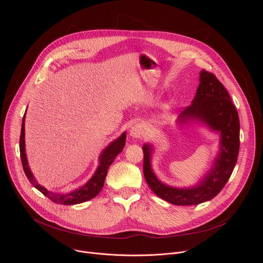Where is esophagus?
<instances>
[{
    "instance_id": "1",
    "label": "esophagus",
    "mask_w": 263,
    "mask_h": 263,
    "mask_svg": "<svg viewBox=\"0 0 263 263\" xmlns=\"http://www.w3.org/2000/svg\"><path fill=\"white\" fill-rule=\"evenodd\" d=\"M142 127L139 124H136L131 127L130 129V136L133 138H139L142 135Z\"/></svg>"
}]
</instances>
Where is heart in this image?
Listing matches in <instances>:
<instances>
[{
	"label": "heart",
	"mask_w": 263,
	"mask_h": 263,
	"mask_svg": "<svg viewBox=\"0 0 263 263\" xmlns=\"http://www.w3.org/2000/svg\"><path fill=\"white\" fill-rule=\"evenodd\" d=\"M173 105H174V102H172V103H170L167 106H166V108H171V107H173Z\"/></svg>",
	"instance_id": "b5f03b06"
}]
</instances>
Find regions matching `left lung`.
I'll return each mask as SVG.
<instances>
[{
	"instance_id": "8db88e82",
	"label": "left lung",
	"mask_w": 263,
	"mask_h": 263,
	"mask_svg": "<svg viewBox=\"0 0 263 263\" xmlns=\"http://www.w3.org/2000/svg\"><path fill=\"white\" fill-rule=\"evenodd\" d=\"M197 122L219 135V149L212 166L194 186L174 187L161 182L152 167L153 145L144 143L143 175L154 194L179 206L198 205L213 199L226 185L237 161L239 152V118L230 96L213 73L200 71V84L192 105L186 107L177 124Z\"/></svg>"
}]
</instances>
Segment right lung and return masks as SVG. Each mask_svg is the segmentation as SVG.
<instances>
[{"instance_id": "1", "label": "right lung", "mask_w": 263, "mask_h": 263, "mask_svg": "<svg viewBox=\"0 0 263 263\" xmlns=\"http://www.w3.org/2000/svg\"><path fill=\"white\" fill-rule=\"evenodd\" d=\"M25 118H26V112L22 122V130H21V137H20V152H21L22 164L30 183L35 187L36 190H39L42 194L48 197L51 201L61 205L80 204L97 197L103 189L109 166L111 165L112 162L115 161L117 156L124 149V146L126 144V137H127L126 132H124L119 138L111 141L103 149V152L101 153L99 158V165L93 176L84 185L80 186L79 189L71 191L69 193L60 194V193H54V192L48 191L46 187L42 186L39 182L36 181L35 177L33 176L29 167V163L26 155V144H25Z\"/></svg>"}]
</instances>
